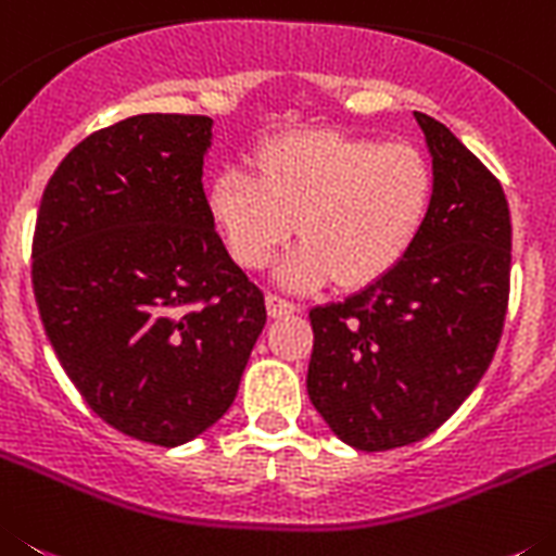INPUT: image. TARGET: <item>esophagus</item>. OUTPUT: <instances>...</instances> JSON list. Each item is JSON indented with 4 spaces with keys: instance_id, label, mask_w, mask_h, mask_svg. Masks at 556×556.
<instances>
[{
    "instance_id": "esophagus-1",
    "label": "esophagus",
    "mask_w": 556,
    "mask_h": 556,
    "mask_svg": "<svg viewBox=\"0 0 556 556\" xmlns=\"http://www.w3.org/2000/svg\"><path fill=\"white\" fill-rule=\"evenodd\" d=\"M266 309L271 318H279V315H290V313H296V304L288 302V299L277 296V293H266Z\"/></svg>"
}]
</instances>
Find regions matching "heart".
Returning <instances> with one entry per match:
<instances>
[{"instance_id":"obj_1","label":"heart","mask_w":556,"mask_h":556,"mask_svg":"<svg viewBox=\"0 0 556 556\" xmlns=\"http://www.w3.org/2000/svg\"><path fill=\"white\" fill-rule=\"evenodd\" d=\"M252 166L254 174L227 168L210 182V218L249 271L302 235L277 266L290 290L332 277L349 290L379 282L413 252L432 210V166L409 143L293 132L257 149Z\"/></svg>"}]
</instances>
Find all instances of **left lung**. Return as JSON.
I'll use <instances>...</instances> for the list:
<instances>
[{
    "label": "left lung",
    "instance_id": "obj_1",
    "mask_svg": "<svg viewBox=\"0 0 556 556\" xmlns=\"http://www.w3.org/2000/svg\"><path fill=\"white\" fill-rule=\"evenodd\" d=\"M434 197L413 252L388 277L309 309L307 393L359 452L427 438L471 396L496 354L509 299L507 197L446 124L415 113Z\"/></svg>",
    "mask_w": 556,
    "mask_h": 556
}]
</instances>
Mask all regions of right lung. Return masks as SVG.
<instances>
[{
  "mask_svg": "<svg viewBox=\"0 0 556 556\" xmlns=\"http://www.w3.org/2000/svg\"><path fill=\"white\" fill-rule=\"evenodd\" d=\"M213 118L143 113L88 135L43 191L33 290L88 407L182 446L235 402L266 302L235 266L202 188Z\"/></svg>",
  "mask_w": 556,
  "mask_h": 556,
  "instance_id": "add662e5",
  "label": "right lung"
}]
</instances>
